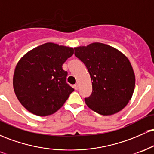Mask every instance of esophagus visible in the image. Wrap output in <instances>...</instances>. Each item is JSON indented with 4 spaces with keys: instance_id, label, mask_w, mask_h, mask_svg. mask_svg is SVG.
<instances>
[{
    "instance_id": "1",
    "label": "esophagus",
    "mask_w": 154,
    "mask_h": 154,
    "mask_svg": "<svg viewBox=\"0 0 154 154\" xmlns=\"http://www.w3.org/2000/svg\"><path fill=\"white\" fill-rule=\"evenodd\" d=\"M74 88H75V90H78V88H79V84H78V83H77V82L76 83L75 85H74Z\"/></svg>"
}]
</instances>
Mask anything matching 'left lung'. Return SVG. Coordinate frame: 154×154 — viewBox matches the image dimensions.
<instances>
[{
  "label": "left lung",
  "instance_id": "8db88e82",
  "mask_svg": "<svg viewBox=\"0 0 154 154\" xmlns=\"http://www.w3.org/2000/svg\"><path fill=\"white\" fill-rule=\"evenodd\" d=\"M75 55L85 65L92 80V93L85 98L88 106L102 115L116 114L126 106L135 85L128 58L100 43L75 48Z\"/></svg>",
  "mask_w": 154,
  "mask_h": 154
}]
</instances>
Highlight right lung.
Segmentation results:
<instances>
[{
	"label": "right lung",
	"mask_w": 154,
	"mask_h": 154,
	"mask_svg": "<svg viewBox=\"0 0 154 154\" xmlns=\"http://www.w3.org/2000/svg\"><path fill=\"white\" fill-rule=\"evenodd\" d=\"M72 48L47 43L19 60L13 78L15 94L26 110L45 116L57 111L75 90L66 82L62 65L73 55Z\"/></svg>",
	"instance_id": "right-lung-1"
}]
</instances>
